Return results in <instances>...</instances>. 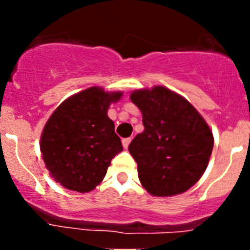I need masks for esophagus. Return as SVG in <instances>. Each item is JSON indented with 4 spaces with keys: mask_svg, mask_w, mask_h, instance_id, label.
I'll return each mask as SVG.
<instances>
[{
    "mask_svg": "<svg viewBox=\"0 0 250 250\" xmlns=\"http://www.w3.org/2000/svg\"><path fill=\"white\" fill-rule=\"evenodd\" d=\"M130 141H131V139H130V138L123 139V146H124V149H127V146H129V144H130Z\"/></svg>",
    "mask_w": 250,
    "mask_h": 250,
    "instance_id": "34e87169",
    "label": "esophagus"
}]
</instances>
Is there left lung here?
Returning <instances> with one entry per match:
<instances>
[{"mask_svg": "<svg viewBox=\"0 0 250 250\" xmlns=\"http://www.w3.org/2000/svg\"><path fill=\"white\" fill-rule=\"evenodd\" d=\"M130 99L141 110L144 125L129 145L141 185L155 196L184 193L207 169L211 130L189 101L164 86L138 90Z\"/></svg>", "mask_w": 250, "mask_h": 250, "instance_id": "obj_1", "label": "left lung"}]
</instances>
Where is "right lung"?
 I'll use <instances>...</instances> for the list:
<instances>
[{"label": "right lung", "instance_id": "right-lung-1", "mask_svg": "<svg viewBox=\"0 0 250 250\" xmlns=\"http://www.w3.org/2000/svg\"><path fill=\"white\" fill-rule=\"evenodd\" d=\"M121 95L90 87L63 101L46 123L40 144L42 159L51 176L66 189L91 191L103 182L112 158L123 151L107 116L110 104Z\"/></svg>", "mask_w": 250, "mask_h": 250}]
</instances>
